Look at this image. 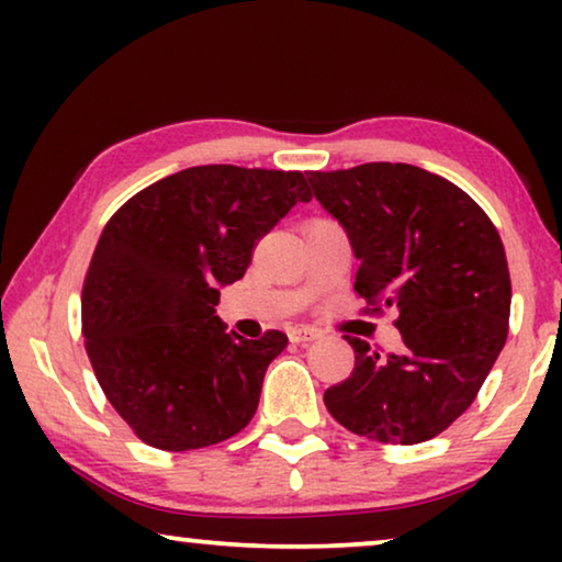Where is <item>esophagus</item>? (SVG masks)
<instances>
[{
    "label": "esophagus",
    "mask_w": 562,
    "mask_h": 562,
    "mask_svg": "<svg viewBox=\"0 0 562 562\" xmlns=\"http://www.w3.org/2000/svg\"><path fill=\"white\" fill-rule=\"evenodd\" d=\"M317 337H319V329L306 327V325H302V327H291V333H289V340H291V342H299V345H306V342L317 340Z\"/></svg>",
    "instance_id": "esophagus-1"
}]
</instances>
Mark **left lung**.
<instances>
[{
    "label": "left lung",
    "instance_id": "8db88e82",
    "mask_svg": "<svg viewBox=\"0 0 562 562\" xmlns=\"http://www.w3.org/2000/svg\"><path fill=\"white\" fill-rule=\"evenodd\" d=\"M306 179L360 260L358 296L396 310L404 340L379 356L345 335L356 368L325 391L327 409L368 440H432L473 404L506 342L512 281L502 237L463 189L425 168L363 164Z\"/></svg>",
    "mask_w": 562,
    "mask_h": 562
}]
</instances>
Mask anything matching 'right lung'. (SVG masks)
I'll return each instance as SVG.
<instances>
[{"instance_id":"add662e5","label":"right lung","mask_w":562,"mask_h":562,"mask_svg":"<svg viewBox=\"0 0 562 562\" xmlns=\"http://www.w3.org/2000/svg\"><path fill=\"white\" fill-rule=\"evenodd\" d=\"M310 199L299 171L194 166L106 222L83 281V340L104 396L150 448H210L252 419L289 337L245 340L214 306L252 245Z\"/></svg>"}]
</instances>
